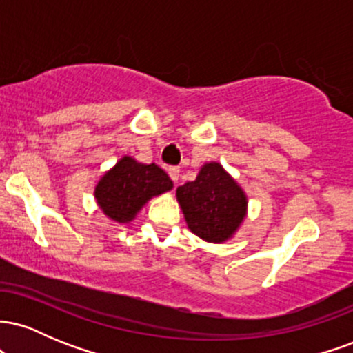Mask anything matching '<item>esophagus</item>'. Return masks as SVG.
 Here are the masks:
<instances>
[{"label":"esophagus","mask_w":353,"mask_h":353,"mask_svg":"<svg viewBox=\"0 0 353 353\" xmlns=\"http://www.w3.org/2000/svg\"><path fill=\"white\" fill-rule=\"evenodd\" d=\"M179 168H177V165H171V168L168 169V174H169V177H171V179L174 181V182H177V179H179Z\"/></svg>","instance_id":"esophagus-1"}]
</instances>
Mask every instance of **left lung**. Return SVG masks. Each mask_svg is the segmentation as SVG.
<instances>
[{"mask_svg": "<svg viewBox=\"0 0 353 353\" xmlns=\"http://www.w3.org/2000/svg\"><path fill=\"white\" fill-rule=\"evenodd\" d=\"M177 201L189 229L208 242L228 241L245 217V194L217 163L177 188Z\"/></svg>", "mask_w": 353, "mask_h": 353, "instance_id": "left-lung-1", "label": "left lung"}]
</instances>
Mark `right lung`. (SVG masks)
I'll use <instances>...</instances> for the list:
<instances>
[{"label":"right lung","instance_id":"add662e5","mask_svg":"<svg viewBox=\"0 0 353 353\" xmlns=\"http://www.w3.org/2000/svg\"><path fill=\"white\" fill-rule=\"evenodd\" d=\"M171 189L172 181L156 164H141L132 157H123L98 182L94 196L108 217L124 224L134 219L152 196Z\"/></svg>","mask_w":353,"mask_h":353}]
</instances>
